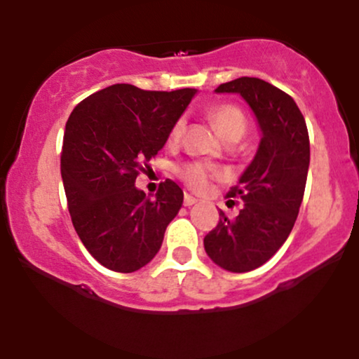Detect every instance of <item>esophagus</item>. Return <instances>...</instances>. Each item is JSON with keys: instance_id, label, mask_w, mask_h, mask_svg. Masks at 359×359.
<instances>
[{"instance_id": "1", "label": "esophagus", "mask_w": 359, "mask_h": 359, "mask_svg": "<svg viewBox=\"0 0 359 359\" xmlns=\"http://www.w3.org/2000/svg\"><path fill=\"white\" fill-rule=\"evenodd\" d=\"M196 203H197L196 197H192V196H189V194H185V197H184V205H187V208H191V205H194Z\"/></svg>"}]
</instances>
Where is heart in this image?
<instances>
[{
    "instance_id": "1",
    "label": "heart",
    "mask_w": 359,
    "mask_h": 359,
    "mask_svg": "<svg viewBox=\"0 0 359 359\" xmlns=\"http://www.w3.org/2000/svg\"><path fill=\"white\" fill-rule=\"evenodd\" d=\"M209 118L216 126L217 133L221 135V138L229 140L233 137H243L246 131V119L243 116V113L236 106L233 104H221L211 109ZM184 131V119H179L174 126H172L170 138L177 140L180 138ZM216 174L212 167L205 165V163H189L180 170V175L185 180V184L194 191H204L208 187L211 177Z\"/></svg>"
}]
</instances>
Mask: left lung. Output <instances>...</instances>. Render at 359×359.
I'll use <instances>...</instances> for the list:
<instances>
[{
    "label": "left lung",
    "instance_id": "obj_1",
    "mask_svg": "<svg viewBox=\"0 0 359 359\" xmlns=\"http://www.w3.org/2000/svg\"><path fill=\"white\" fill-rule=\"evenodd\" d=\"M214 93L240 94L262 131L257 154L228 192L243 201L240 214L219 211V222L204 238L217 266L245 273L269 262L294 228L311 162L309 133L295 101L258 77L229 81Z\"/></svg>",
    "mask_w": 359,
    "mask_h": 359
}]
</instances>
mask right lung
Masks as SVG:
<instances>
[{
    "label": "right lung",
    "instance_id": "add662e5",
    "mask_svg": "<svg viewBox=\"0 0 359 359\" xmlns=\"http://www.w3.org/2000/svg\"><path fill=\"white\" fill-rule=\"evenodd\" d=\"M196 93L114 84L90 94L69 116L60 156L69 212L82 245L106 269L131 273L150 263L182 208V189L170 179L154 201L135 180Z\"/></svg>",
    "mask_w": 359,
    "mask_h": 359
}]
</instances>
